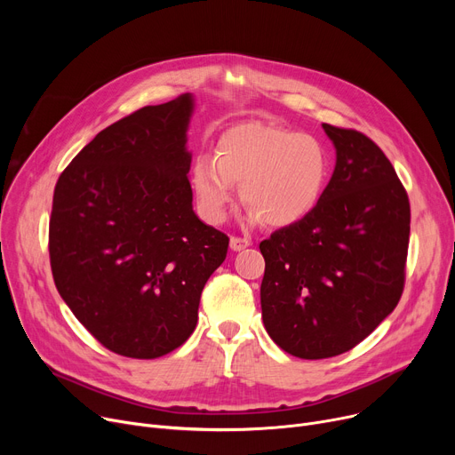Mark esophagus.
<instances>
[{"label": "esophagus", "mask_w": 455, "mask_h": 455, "mask_svg": "<svg viewBox=\"0 0 455 455\" xmlns=\"http://www.w3.org/2000/svg\"><path fill=\"white\" fill-rule=\"evenodd\" d=\"M251 245V240H247V237H237V235H232L230 237V249L232 251H243Z\"/></svg>", "instance_id": "esophagus-1"}]
</instances>
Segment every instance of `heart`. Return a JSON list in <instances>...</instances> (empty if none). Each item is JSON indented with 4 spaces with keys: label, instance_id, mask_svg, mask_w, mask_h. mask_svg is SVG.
<instances>
[{
    "label": "heart",
    "instance_id": "heart-1",
    "mask_svg": "<svg viewBox=\"0 0 455 455\" xmlns=\"http://www.w3.org/2000/svg\"><path fill=\"white\" fill-rule=\"evenodd\" d=\"M328 179L330 155L317 136L259 122L227 129L213 158L201 155L191 167V186L208 221L227 218L237 184L251 220L273 228L293 227L312 215Z\"/></svg>",
    "mask_w": 455,
    "mask_h": 455
}]
</instances>
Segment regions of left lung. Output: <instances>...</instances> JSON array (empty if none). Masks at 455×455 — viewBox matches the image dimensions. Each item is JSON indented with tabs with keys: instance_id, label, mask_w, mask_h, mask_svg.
I'll list each match as a JSON object with an SVG mask.
<instances>
[{
	"instance_id": "1",
	"label": "left lung",
	"mask_w": 455,
	"mask_h": 455,
	"mask_svg": "<svg viewBox=\"0 0 455 455\" xmlns=\"http://www.w3.org/2000/svg\"><path fill=\"white\" fill-rule=\"evenodd\" d=\"M323 129L336 148L323 201L259 243L261 319L302 360L354 348L393 312L410 245V199L389 158L354 129Z\"/></svg>"
}]
</instances>
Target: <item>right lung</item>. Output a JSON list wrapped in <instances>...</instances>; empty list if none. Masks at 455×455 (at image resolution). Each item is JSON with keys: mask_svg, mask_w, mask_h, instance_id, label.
Here are the masks:
<instances>
[{"mask_svg": "<svg viewBox=\"0 0 455 455\" xmlns=\"http://www.w3.org/2000/svg\"><path fill=\"white\" fill-rule=\"evenodd\" d=\"M191 93L103 129L57 180L50 259L60 297L105 348L155 360L196 330L228 235L194 212Z\"/></svg>", "mask_w": 455, "mask_h": 455, "instance_id": "obj_1", "label": "right lung"}]
</instances>
